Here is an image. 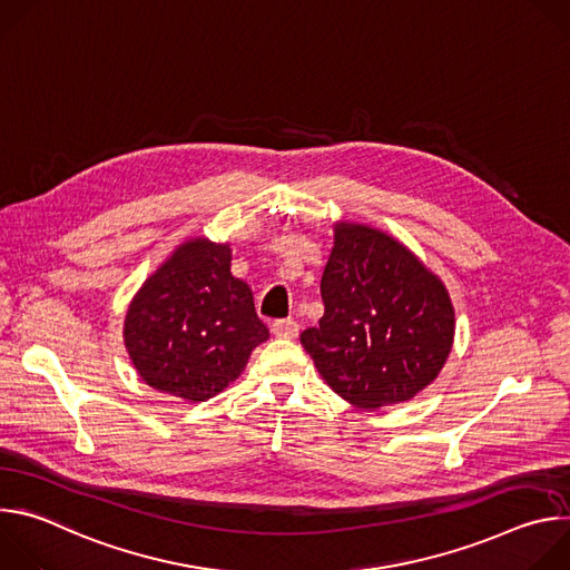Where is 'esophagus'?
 <instances>
[{"label":"esophagus","mask_w":570,"mask_h":570,"mask_svg":"<svg viewBox=\"0 0 570 570\" xmlns=\"http://www.w3.org/2000/svg\"><path fill=\"white\" fill-rule=\"evenodd\" d=\"M273 334L277 338H297L299 334V324L295 320H275L273 322Z\"/></svg>","instance_id":"1"}]
</instances>
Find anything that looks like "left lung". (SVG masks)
Returning <instances> with one entry per match:
<instances>
[{
  "label": "left lung",
  "mask_w": 570,
  "mask_h": 570,
  "mask_svg": "<svg viewBox=\"0 0 570 570\" xmlns=\"http://www.w3.org/2000/svg\"><path fill=\"white\" fill-rule=\"evenodd\" d=\"M320 293L324 315L299 341L338 396L376 411L438 379L453 347L455 311L442 279L403 243L336 223Z\"/></svg>",
  "instance_id": "1"
}]
</instances>
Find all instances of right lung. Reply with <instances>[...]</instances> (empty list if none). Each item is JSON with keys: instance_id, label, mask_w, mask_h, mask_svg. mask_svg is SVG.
<instances>
[{"instance_id": "obj_1", "label": "right lung", "mask_w": 570, "mask_h": 570, "mask_svg": "<svg viewBox=\"0 0 570 570\" xmlns=\"http://www.w3.org/2000/svg\"><path fill=\"white\" fill-rule=\"evenodd\" d=\"M229 262L227 243L189 238L132 297L124 343L150 387L194 403L212 399L268 341L253 291L229 273Z\"/></svg>"}]
</instances>
